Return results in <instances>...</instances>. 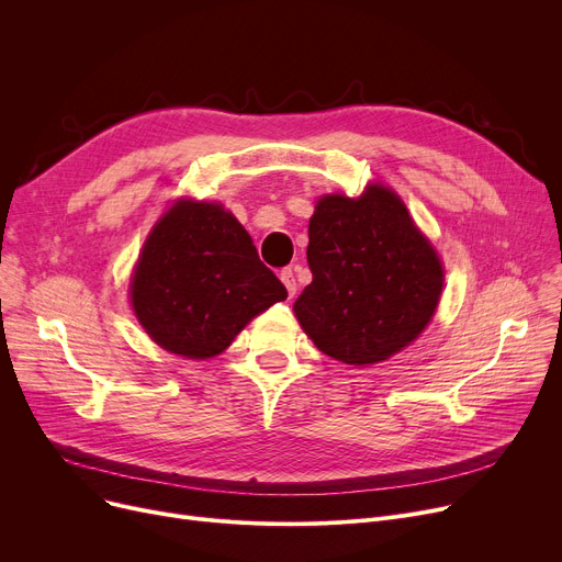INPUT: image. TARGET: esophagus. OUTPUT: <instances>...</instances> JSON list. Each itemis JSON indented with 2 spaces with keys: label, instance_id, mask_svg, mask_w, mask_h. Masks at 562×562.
<instances>
[{
  "label": "esophagus",
  "instance_id": "obj_1",
  "mask_svg": "<svg viewBox=\"0 0 562 562\" xmlns=\"http://www.w3.org/2000/svg\"><path fill=\"white\" fill-rule=\"evenodd\" d=\"M280 280H282V284L286 286L289 296H293V293H296V289H299V284H296V273H293L291 269H284V271L280 273Z\"/></svg>",
  "mask_w": 562,
  "mask_h": 562
}]
</instances>
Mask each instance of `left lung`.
I'll list each match as a JSON object with an SVG mask.
<instances>
[{"mask_svg": "<svg viewBox=\"0 0 562 562\" xmlns=\"http://www.w3.org/2000/svg\"><path fill=\"white\" fill-rule=\"evenodd\" d=\"M312 284L293 303L326 356L367 367L415 341L430 323L445 269L432 244L387 187L360 198L323 195L310 218Z\"/></svg>", "mask_w": 562, "mask_h": 562, "instance_id": "left-lung-1", "label": "left lung"}]
</instances>
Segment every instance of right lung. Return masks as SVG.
I'll use <instances>...</instances> for the list:
<instances>
[{
    "label": "right lung",
    "instance_id": "obj_1",
    "mask_svg": "<svg viewBox=\"0 0 562 562\" xmlns=\"http://www.w3.org/2000/svg\"><path fill=\"white\" fill-rule=\"evenodd\" d=\"M286 299L244 225L218 202L182 198L157 221L132 273L143 330L189 360L223 352L248 323Z\"/></svg>",
    "mask_w": 562,
    "mask_h": 562
}]
</instances>
